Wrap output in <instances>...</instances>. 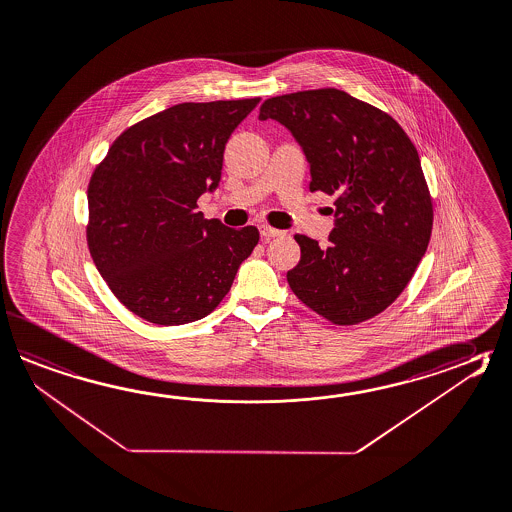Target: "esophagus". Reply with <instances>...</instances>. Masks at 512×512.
<instances>
[{"instance_id": "34e87169", "label": "esophagus", "mask_w": 512, "mask_h": 512, "mask_svg": "<svg viewBox=\"0 0 512 512\" xmlns=\"http://www.w3.org/2000/svg\"><path fill=\"white\" fill-rule=\"evenodd\" d=\"M259 230H261V235L264 239H272V237H281L284 231L275 230L272 226H268V224H261L259 226Z\"/></svg>"}]
</instances>
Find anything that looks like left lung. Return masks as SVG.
<instances>
[{
	"instance_id": "obj_1",
	"label": "left lung",
	"mask_w": 512,
	"mask_h": 512,
	"mask_svg": "<svg viewBox=\"0 0 512 512\" xmlns=\"http://www.w3.org/2000/svg\"><path fill=\"white\" fill-rule=\"evenodd\" d=\"M290 129L310 164V191L334 197L321 246L295 235L292 292L330 323H363L396 301L427 251L434 209L418 151L385 111L339 89L268 98L259 120Z\"/></svg>"
}]
</instances>
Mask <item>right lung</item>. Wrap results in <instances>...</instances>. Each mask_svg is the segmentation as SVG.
<instances>
[{"label": "right lung", "mask_w": 512, "mask_h": 512, "mask_svg": "<svg viewBox=\"0 0 512 512\" xmlns=\"http://www.w3.org/2000/svg\"><path fill=\"white\" fill-rule=\"evenodd\" d=\"M261 98L173 105L126 129L87 188V244L129 312L162 326L193 323L230 292L259 230L197 211L219 186L226 142Z\"/></svg>", "instance_id": "obj_1"}]
</instances>
